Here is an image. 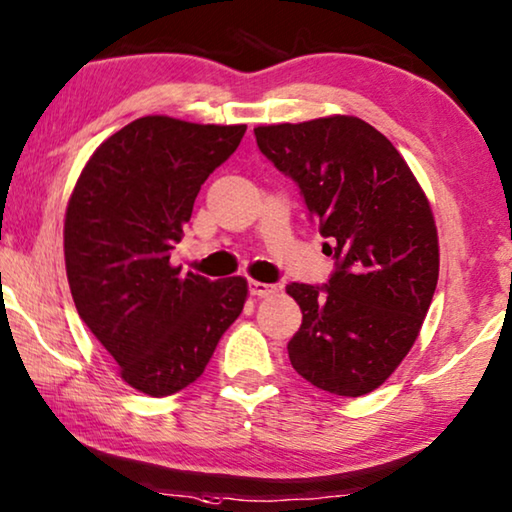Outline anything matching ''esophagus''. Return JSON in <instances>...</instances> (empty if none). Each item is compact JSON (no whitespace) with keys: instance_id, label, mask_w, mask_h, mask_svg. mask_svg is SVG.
Listing matches in <instances>:
<instances>
[{"instance_id":"1","label":"esophagus","mask_w":512,"mask_h":512,"mask_svg":"<svg viewBox=\"0 0 512 512\" xmlns=\"http://www.w3.org/2000/svg\"><path fill=\"white\" fill-rule=\"evenodd\" d=\"M275 285H266V282H257V280H248V291L253 296H257V298H266V296H271V294H275Z\"/></svg>"}]
</instances>
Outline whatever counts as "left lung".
I'll return each mask as SVG.
<instances>
[{"mask_svg": "<svg viewBox=\"0 0 512 512\" xmlns=\"http://www.w3.org/2000/svg\"><path fill=\"white\" fill-rule=\"evenodd\" d=\"M257 148L291 177L335 259L326 285L291 282L303 323L287 351L307 383L362 396L415 344L440 273L428 200L399 150L353 116L255 129Z\"/></svg>", "mask_w": 512, "mask_h": 512, "instance_id": "left-lung-1", "label": "left lung"}]
</instances>
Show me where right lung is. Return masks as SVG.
<instances>
[{
	"instance_id": "right-lung-1",
	"label": "right lung",
	"mask_w": 512,
	"mask_h": 512,
	"mask_svg": "<svg viewBox=\"0 0 512 512\" xmlns=\"http://www.w3.org/2000/svg\"><path fill=\"white\" fill-rule=\"evenodd\" d=\"M243 134L246 125L145 116L93 152L72 191L63 243L75 307L143 394L196 383L246 303L243 278L170 266L200 186Z\"/></svg>"
}]
</instances>
